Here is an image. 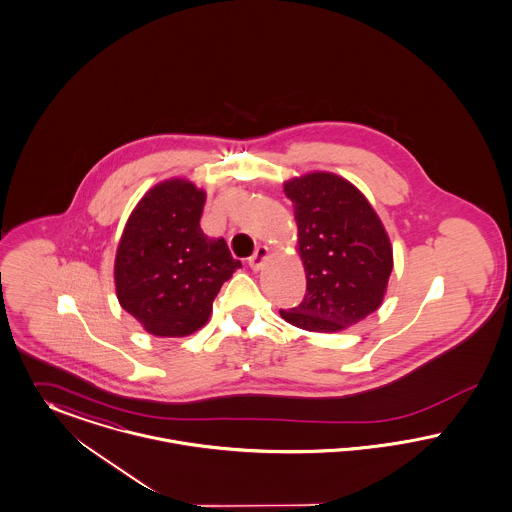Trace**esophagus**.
<instances>
[{
  "mask_svg": "<svg viewBox=\"0 0 512 512\" xmlns=\"http://www.w3.org/2000/svg\"><path fill=\"white\" fill-rule=\"evenodd\" d=\"M267 257H269V247H267V245H259V247L255 249V253L249 257V267H251L253 271H261L263 265H265V261H267Z\"/></svg>",
  "mask_w": 512,
  "mask_h": 512,
  "instance_id": "esophagus-1",
  "label": "esophagus"
}]
</instances>
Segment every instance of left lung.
Segmentation results:
<instances>
[{
	"label": "left lung",
	"mask_w": 512,
	"mask_h": 512,
	"mask_svg": "<svg viewBox=\"0 0 512 512\" xmlns=\"http://www.w3.org/2000/svg\"><path fill=\"white\" fill-rule=\"evenodd\" d=\"M294 203L305 298L280 309L305 331L336 332L356 325L381 305L392 271L389 236L367 199L334 174L315 172L284 185Z\"/></svg>",
	"instance_id": "obj_1"
}]
</instances>
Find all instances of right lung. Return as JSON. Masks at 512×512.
Segmentation results:
<instances>
[{"label": "right lung", "mask_w": 512, "mask_h": 512, "mask_svg": "<svg viewBox=\"0 0 512 512\" xmlns=\"http://www.w3.org/2000/svg\"><path fill=\"white\" fill-rule=\"evenodd\" d=\"M205 193L185 180L158 183L131 212L118 255L121 307L154 336H187L211 317L222 284L240 269L224 238L201 230Z\"/></svg>", "instance_id": "right-lung-1"}]
</instances>
